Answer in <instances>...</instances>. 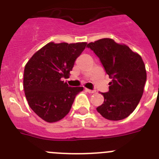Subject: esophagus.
<instances>
[{"instance_id":"34e87169","label":"esophagus","mask_w":159,"mask_h":159,"mask_svg":"<svg viewBox=\"0 0 159 159\" xmlns=\"http://www.w3.org/2000/svg\"><path fill=\"white\" fill-rule=\"evenodd\" d=\"M87 91V92H88V93H95V91H94V90H90V89H85Z\"/></svg>"}]
</instances>
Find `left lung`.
Returning <instances> with one entry per match:
<instances>
[{
	"instance_id": "8db88e82",
	"label": "left lung",
	"mask_w": 159,
	"mask_h": 159,
	"mask_svg": "<svg viewBox=\"0 0 159 159\" xmlns=\"http://www.w3.org/2000/svg\"><path fill=\"white\" fill-rule=\"evenodd\" d=\"M100 60L112 80L102 93L104 102L96 108L103 118L117 121L128 117L138 106L147 80L143 59L128 46L103 38L87 45Z\"/></svg>"
}]
</instances>
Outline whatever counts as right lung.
Here are the masks:
<instances>
[{
    "label": "right lung",
    "mask_w": 159,
    "mask_h": 159,
    "mask_svg": "<svg viewBox=\"0 0 159 159\" xmlns=\"http://www.w3.org/2000/svg\"><path fill=\"white\" fill-rule=\"evenodd\" d=\"M86 42L47 43L28 61L24 71V90L29 107L43 120L57 122L70 111L74 99L83 87H68L63 78L70 71Z\"/></svg>",
    "instance_id": "right-lung-1"
}]
</instances>
